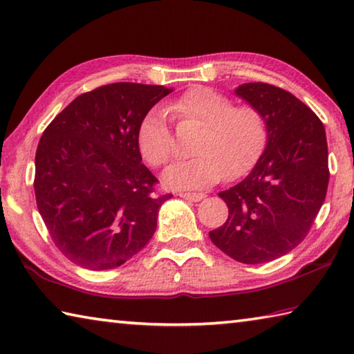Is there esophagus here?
Wrapping results in <instances>:
<instances>
[{
    "label": "esophagus",
    "instance_id": "obj_1",
    "mask_svg": "<svg viewBox=\"0 0 354 354\" xmlns=\"http://www.w3.org/2000/svg\"><path fill=\"white\" fill-rule=\"evenodd\" d=\"M178 195L184 199H189V201H194V203L201 201V199H204V196H205L204 194H199V192H179Z\"/></svg>",
    "mask_w": 354,
    "mask_h": 354
}]
</instances>
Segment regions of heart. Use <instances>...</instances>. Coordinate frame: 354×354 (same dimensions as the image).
Here are the masks:
<instances>
[{
    "label": "heart",
    "mask_w": 354,
    "mask_h": 354,
    "mask_svg": "<svg viewBox=\"0 0 354 354\" xmlns=\"http://www.w3.org/2000/svg\"><path fill=\"white\" fill-rule=\"evenodd\" d=\"M167 113L179 122L201 125L195 158L178 160L164 173L165 183L175 189H201L246 173L263 150L266 125L252 105H234L226 94L207 86H194L171 100ZM140 155L153 167L165 165L175 151V140L165 114L153 110L138 128Z\"/></svg>",
    "instance_id": "b5f03b06"
}]
</instances>
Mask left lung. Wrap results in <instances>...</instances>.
Segmentation results:
<instances>
[{
    "label": "left lung",
    "instance_id": "1",
    "mask_svg": "<svg viewBox=\"0 0 354 354\" xmlns=\"http://www.w3.org/2000/svg\"><path fill=\"white\" fill-rule=\"evenodd\" d=\"M235 93L265 119L266 150L241 183L220 192L229 216L209 236L234 260L259 265L310 232L328 189V145L322 120L291 93L261 82Z\"/></svg>",
    "mask_w": 354,
    "mask_h": 354
}]
</instances>
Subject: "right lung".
Returning a JSON list of instances; mask_svg holds the SVG:
<instances>
[{
	"mask_svg": "<svg viewBox=\"0 0 354 354\" xmlns=\"http://www.w3.org/2000/svg\"><path fill=\"white\" fill-rule=\"evenodd\" d=\"M173 89L119 82L83 93L46 127L35 153L37 207L57 249L91 271L124 265L151 240L171 194L142 164L138 128Z\"/></svg>",
	"mask_w": 354,
	"mask_h": 354,
	"instance_id": "obj_1",
	"label": "right lung"
}]
</instances>
